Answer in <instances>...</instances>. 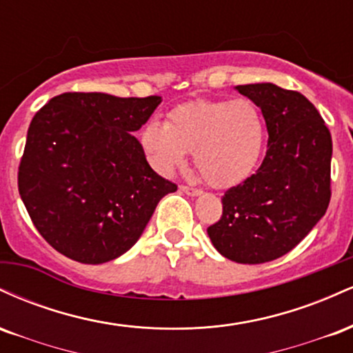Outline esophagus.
<instances>
[{
    "label": "esophagus",
    "instance_id": "34e87169",
    "mask_svg": "<svg viewBox=\"0 0 353 353\" xmlns=\"http://www.w3.org/2000/svg\"><path fill=\"white\" fill-rule=\"evenodd\" d=\"M181 190H182V192H184V194H188V196H192V197L201 196V194H202V190H201V189L189 188V185H181Z\"/></svg>",
    "mask_w": 353,
    "mask_h": 353
}]
</instances>
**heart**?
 Instances as JSON below:
<instances>
[{
    "label": "heart",
    "mask_w": 353,
    "mask_h": 353,
    "mask_svg": "<svg viewBox=\"0 0 353 353\" xmlns=\"http://www.w3.org/2000/svg\"><path fill=\"white\" fill-rule=\"evenodd\" d=\"M149 164L169 176L192 151L202 179L228 189L252 176L264 154L267 123L250 99H194L169 111L165 123L149 121L139 134Z\"/></svg>",
    "instance_id": "b5f03b06"
}]
</instances>
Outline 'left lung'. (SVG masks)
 I'll list each match as a JSON object with an SVG mask.
<instances>
[{
	"mask_svg": "<svg viewBox=\"0 0 353 353\" xmlns=\"http://www.w3.org/2000/svg\"><path fill=\"white\" fill-rule=\"evenodd\" d=\"M236 89L261 108L269 143L261 168L224 194L208 234L230 261L264 264L290 252L329 208L332 137L301 92L272 83Z\"/></svg>",
	"mask_w": 353,
	"mask_h": 353,
	"instance_id": "1",
	"label": "left lung"
}]
</instances>
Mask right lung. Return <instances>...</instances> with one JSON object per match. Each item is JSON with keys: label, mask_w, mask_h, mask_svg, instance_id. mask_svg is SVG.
<instances>
[{"label": "right lung", "mask_w": 353, "mask_h": 353, "mask_svg": "<svg viewBox=\"0 0 353 353\" xmlns=\"http://www.w3.org/2000/svg\"><path fill=\"white\" fill-rule=\"evenodd\" d=\"M161 96L64 92L36 112L18 172L19 196L51 247L81 264H104L143 236L177 185L151 169L132 136Z\"/></svg>", "instance_id": "right-lung-1"}]
</instances>
